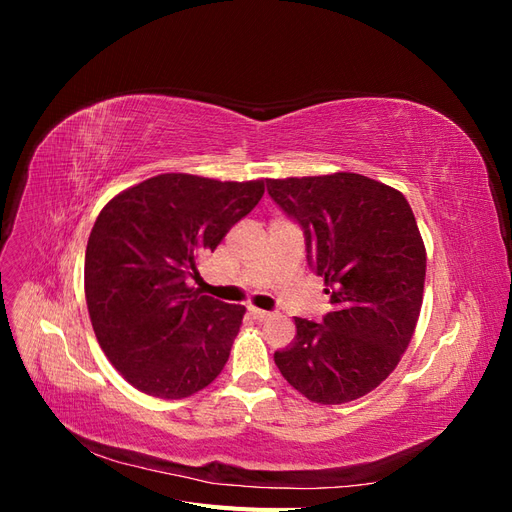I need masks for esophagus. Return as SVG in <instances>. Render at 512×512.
Segmentation results:
<instances>
[{"mask_svg": "<svg viewBox=\"0 0 512 512\" xmlns=\"http://www.w3.org/2000/svg\"><path fill=\"white\" fill-rule=\"evenodd\" d=\"M250 314L254 316V320H267L271 316V312H265V309H258V307H250Z\"/></svg>", "mask_w": 512, "mask_h": 512, "instance_id": "1", "label": "esophagus"}]
</instances>
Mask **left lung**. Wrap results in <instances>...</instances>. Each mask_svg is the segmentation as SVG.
<instances>
[{"instance_id":"obj_1","label":"left lung","mask_w":512,"mask_h":512,"mask_svg":"<svg viewBox=\"0 0 512 512\" xmlns=\"http://www.w3.org/2000/svg\"><path fill=\"white\" fill-rule=\"evenodd\" d=\"M267 192L305 235L333 312L294 318L275 365L301 395L335 406L389 378L423 305L425 245L404 194L356 173L267 179Z\"/></svg>"}]
</instances>
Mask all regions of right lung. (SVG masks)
<instances>
[{
	"label": "right lung",
	"instance_id": "right-lung-1",
	"mask_svg": "<svg viewBox=\"0 0 512 512\" xmlns=\"http://www.w3.org/2000/svg\"><path fill=\"white\" fill-rule=\"evenodd\" d=\"M262 194L260 179L166 173L100 211L85 252L87 309L106 359L138 391L183 399L220 376L245 307L188 280Z\"/></svg>",
	"mask_w": 512,
	"mask_h": 512
}]
</instances>
